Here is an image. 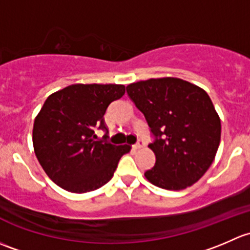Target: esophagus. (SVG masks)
<instances>
[{"label":"esophagus","instance_id":"34e87169","mask_svg":"<svg viewBox=\"0 0 250 250\" xmlns=\"http://www.w3.org/2000/svg\"><path fill=\"white\" fill-rule=\"evenodd\" d=\"M143 146H144L143 140H142V138H140V140H138V142H137V143L133 144V148H135V149H140V148H142Z\"/></svg>","mask_w":250,"mask_h":250}]
</instances>
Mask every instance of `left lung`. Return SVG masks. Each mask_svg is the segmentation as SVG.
<instances>
[{"label":"left lung","mask_w":250,"mask_h":250,"mask_svg":"<svg viewBox=\"0 0 250 250\" xmlns=\"http://www.w3.org/2000/svg\"><path fill=\"white\" fill-rule=\"evenodd\" d=\"M143 113L153 142L155 165L144 172L151 184L182 190L206 173L217 154L221 125L212 100L201 87L183 79H148L126 86Z\"/></svg>","instance_id":"obj_1"}]
</instances>
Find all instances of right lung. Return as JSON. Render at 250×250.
<instances>
[{
    "label": "right lung",
    "instance_id": "add662e5",
    "mask_svg": "<svg viewBox=\"0 0 250 250\" xmlns=\"http://www.w3.org/2000/svg\"><path fill=\"white\" fill-rule=\"evenodd\" d=\"M125 94L120 84H73L51 94L35 119V154L49 178L67 191L83 194L112 179L130 146L108 142L104 115ZM106 131L96 141L94 128Z\"/></svg>",
    "mask_w": 250,
    "mask_h": 250
}]
</instances>
